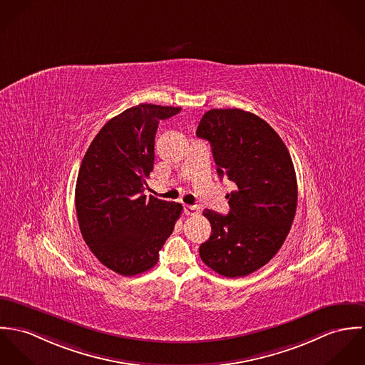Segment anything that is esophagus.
I'll list each match as a JSON object with an SVG mask.
<instances>
[{
  "label": "esophagus",
  "mask_w": 365,
  "mask_h": 365,
  "mask_svg": "<svg viewBox=\"0 0 365 365\" xmlns=\"http://www.w3.org/2000/svg\"><path fill=\"white\" fill-rule=\"evenodd\" d=\"M183 211L186 215H197L200 212V207L199 205H192V204H186L183 207Z\"/></svg>",
  "instance_id": "esophagus-1"
}]
</instances>
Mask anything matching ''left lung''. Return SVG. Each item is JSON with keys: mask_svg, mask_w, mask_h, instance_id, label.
<instances>
[{"mask_svg": "<svg viewBox=\"0 0 365 365\" xmlns=\"http://www.w3.org/2000/svg\"><path fill=\"white\" fill-rule=\"evenodd\" d=\"M211 144L218 176L234 182L228 215L205 208L211 224L200 245L202 262L224 277H243L264 266L282 247L297 211L292 160L280 135L241 109H211L196 131Z\"/></svg>", "mask_w": 365, "mask_h": 365, "instance_id": "left-lung-1", "label": "left lung"}]
</instances>
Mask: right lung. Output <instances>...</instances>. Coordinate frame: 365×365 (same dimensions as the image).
<instances>
[{
	"mask_svg": "<svg viewBox=\"0 0 365 365\" xmlns=\"http://www.w3.org/2000/svg\"><path fill=\"white\" fill-rule=\"evenodd\" d=\"M180 108L140 103L106 123L82 160L76 210L96 259L125 277L153 269L182 204L144 195L154 169L155 133Z\"/></svg>",
	"mask_w": 365,
	"mask_h": 365,
	"instance_id": "1",
	"label": "right lung"
}]
</instances>
